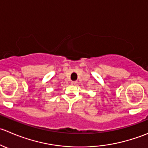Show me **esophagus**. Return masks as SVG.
<instances>
[{"instance_id":"esophagus-1","label":"esophagus","mask_w":148,"mask_h":148,"mask_svg":"<svg viewBox=\"0 0 148 148\" xmlns=\"http://www.w3.org/2000/svg\"><path fill=\"white\" fill-rule=\"evenodd\" d=\"M71 84L75 85V84H77V82H76V81H72V82H71Z\"/></svg>"}]
</instances>
